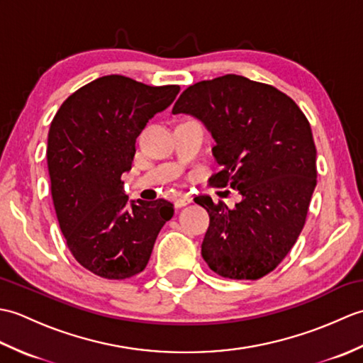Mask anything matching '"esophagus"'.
I'll return each mask as SVG.
<instances>
[{
  "mask_svg": "<svg viewBox=\"0 0 363 363\" xmlns=\"http://www.w3.org/2000/svg\"><path fill=\"white\" fill-rule=\"evenodd\" d=\"M191 201H194V198H191L190 195H182V196H179L174 201V204H176V207H184V206H187V204H190Z\"/></svg>",
  "mask_w": 363,
  "mask_h": 363,
  "instance_id": "1",
  "label": "esophagus"
}]
</instances>
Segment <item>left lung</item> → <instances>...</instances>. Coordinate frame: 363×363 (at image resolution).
Masks as SVG:
<instances>
[{
	"mask_svg": "<svg viewBox=\"0 0 363 363\" xmlns=\"http://www.w3.org/2000/svg\"><path fill=\"white\" fill-rule=\"evenodd\" d=\"M173 113L204 123L220 167L211 186L242 195L234 209L209 195L195 198L211 218L203 259L223 277L260 279L281 264L304 228L317 186L309 121L281 90L238 74L187 87Z\"/></svg>",
	"mask_w": 363,
	"mask_h": 363,
	"instance_id": "left-lung-1",
	"label": "left lung"
}]
</instances>
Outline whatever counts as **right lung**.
<instances>
[{"mask_svg": "<svg viewBox=\"0 0 363 363\" xmlns=\"http://www.w3.org/2000/svg\"><path fill=\"white\" fill-rule=\"evenodd\" d=\"M177 94L179 86L109 74L76 90L51 121L46 160L60 230L73 257L104 279L142 273L174 213L165 199L129 203L121 174L146 123Z\"/></svg>", "mask_w": 363, "mask_h": 363, "instance_id": "obj_1", "label": "right lung"}]
</instances>
